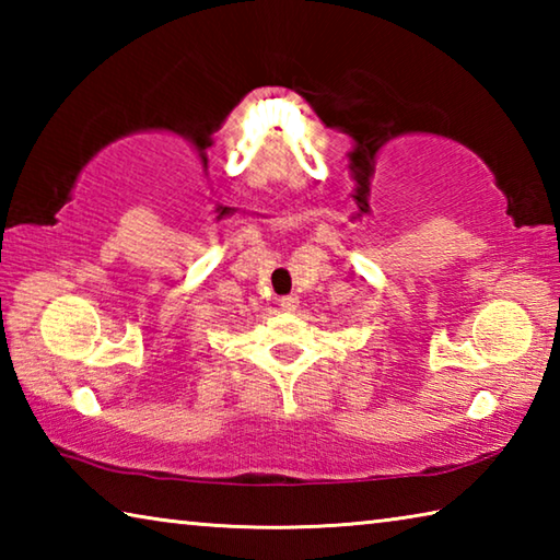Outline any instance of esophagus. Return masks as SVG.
Instances as JSON below:
<instances>
[{
	"label": "esophagus",
	"instance_id": "34e87169",
	"mask_svg": "<svg viewBox=\"0 0 560 560\" xmlns=\"http://www.w3.org/2000/svg\"><path fill=\"white\" fill-rule=\"evenodd\" d=\"M279 306H281V311H296L299 296H283V299H279Z\"/></svg>",
	"mask_w": 560,
	"mask_h": 560
}]
</instances>
